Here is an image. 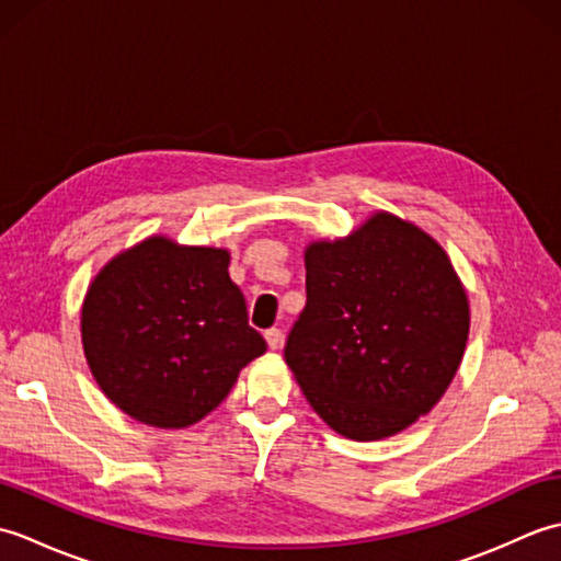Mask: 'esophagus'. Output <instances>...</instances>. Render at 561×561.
Wrapping results in <instances>:
<instances>
[{"mask_svg":"<svg viewBox=\"0 0 561 561\" xmlns=\"http://www.w3.org/2000/svg\"><path fill=\"white\" fill-rule=\"evenodd\" d=\"M265 340H267V344H270V350H277L279 344H282V330H279V328L265 330Z\"/></svg>","mask_w":561,"mask_h":561,"instance_id":"1","label":"esophagus"}]
</instances>
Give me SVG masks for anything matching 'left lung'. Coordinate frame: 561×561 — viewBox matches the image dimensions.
<instances>
[{
  "label": "left lung",
  "instance_id": "1",
  "mask_svg": "<svg viewBox=\"0 0 561 561\" xmlns=\"http://www.w3.org/2000/svg\"><path fill=\"white\" fill-rule=\"evenodd\" d=\"M470 308L432 236L380 211L306 250V306L284 359L311 408L354 440L402 432L444 396Z\"/></svg>",
  "mask_w": 561,
  "mask_h": 561
}]
</instances>
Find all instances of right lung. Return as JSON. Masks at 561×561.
<instances>
[{
  "instance_id": "1",
  "label": "right lung",
  "mask_w": 561,
  "mask_h": 561,
  "mask_svg": "<svg viewBox=\"0 0 561 561\" xmlns=\"http://www.w3.org/2000/svg\"><path fill=\"white\" fill-rule=\"evenodd\" d=\"M83 354L125 414L161 428L199 422L229 396L238 371L265 354L221 248L153 236L117 255L81 308Z\"/></svg>"
}]
</instances>
